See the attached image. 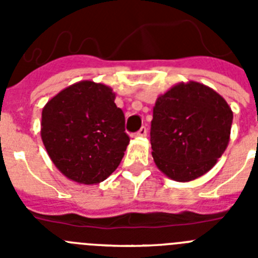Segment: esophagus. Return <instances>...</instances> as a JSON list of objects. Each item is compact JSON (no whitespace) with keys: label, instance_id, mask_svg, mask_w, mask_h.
I'll list each match as a JSON object with an SVG mask.
<instances>
[{"label":"esophagus","instance_id":"1","mask_svg":"<svg viewBox=\"0 0 258 258\" xmlns=\"http://www.w3.org/2000/svg\"><path fill=\"white\" fill-rule=\"evenodd\" d=\"M146 136H147V127L146 126H142L140 131L133 134V137H146Z\"/></svg>","mask_w":258,"mask_h":258}]
</instances>
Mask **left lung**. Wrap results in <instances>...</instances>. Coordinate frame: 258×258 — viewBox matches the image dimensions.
I'll use <instances>...</instances> for the list:
<instances>
[{
  "label": "left lung",
  "instance_id": "1",
  "mask_svg": "<svg viewBox=\"0 0 258 258\" xmlns=\"http://www.w3.org/2000/svg\"><path fill=\"white\" fill-rule=\"evenodd\" d=\"M232 111L213 89L190 81L157 98L151 121L152 156L169 178L187 182L208 172L226 150Z\"/></svg>",
  "mask_w": 258,
  "mask_h": 258
}]
</instances>
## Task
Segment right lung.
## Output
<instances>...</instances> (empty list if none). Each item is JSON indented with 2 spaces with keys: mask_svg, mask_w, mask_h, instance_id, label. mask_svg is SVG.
<instances>
[{
  "mask_svg": "<svg viewBox=\"0 0 258 258\" xmlns=\"http://www.w3.org/2000/svg\"><path fill=\"white\" fill-rule=\"evenodd\" d=\"M41 138L56 168L84 184L112 174L131 141L111 88L93 81L68 86L47 102Z\"/></svg>",
  "mask_w": 258,
  "mask_h": 258,
  "instance_id": "right-lung-1",
  "label": "right lung"
}]
</instances>
